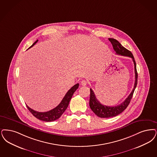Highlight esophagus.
Segmentation results:
<instances>
[{
	"instance_id": "1",
	"label": "esophagus",
	"mask_w": 157,
	"mask_h": 157,
	"mask_svg": "<svg viewBox=\"0 0 157 157\" xmlns=\"http://www.w3.org/2000/svg\"><path fill=\"white\" fill-rule=\"evenodd\" d=\"M86 84H87V82L85 80L82 81L81 85L82 86H85V85H86Z\"/></svg>"
}]
</instances>
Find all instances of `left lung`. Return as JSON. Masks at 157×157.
I'll return each mask as SVG.
<instances>
[{
    "label": "left lung",
    "mask_w": 157,
    "mask_h": 157,
    "mask_svg": "<svg viewBox=\"0 0 157 157\" xmlns=\"http://www.w3.org/2000/svg\"><path fill=\"white\" fill-rule=\"evenodd\" d=\"M109 40L111 42L113 45V49L116 51V53L117 55L122 56H128L132 59L134 65V72H135V83L134 88L132 90L131 94L125 99V101L122 102L117 106H107L101 104L100 101L96 99L94 91L90 88V100H89V106L91 110L94 112L96 115L101 118H109L113 117L119 115L122 113L127 107L128 106L130 101L132 99L134 92L137 85V78L138 74L136 69V63L134 60L133 55L131 51L125 48L119 42L114 38H109ZM120 50V51L119 50Z\"/></svg>",
    "instance_id": "1"
}]
</instances>
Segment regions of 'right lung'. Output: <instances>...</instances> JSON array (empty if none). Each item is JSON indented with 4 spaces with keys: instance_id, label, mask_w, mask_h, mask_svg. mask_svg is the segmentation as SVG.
<instances>
[{
    "instance_id": "right-lung-1",
    "label": "right lung",
    "mask_w": 157,
    "mask_h": 157,
    "mask_svg": "<svg viewBox=\"0 0 157 157\" xmlns=\"http://www.w3.org/2000/svg\"><path fill=\"white\" fill-rule=\"evenodd\" d=\"M37 41L38 40L33 43L30 48H31L34 45L36 44ZM78 87H79V83H76L74 86H73L67 92V93L63 97L61 103L56 107H55L54 109L51 110L48 112H38L33 110L27 105L26 106L27 109L29 110V111L32 113V114L38 119L44 121H53L54 120L58 119L61 116L63 113L65 111V110L68 106L69 101L72 98L74 93L75 92L76 90L78 88Z\"/></svg>"
}]
</instances>
